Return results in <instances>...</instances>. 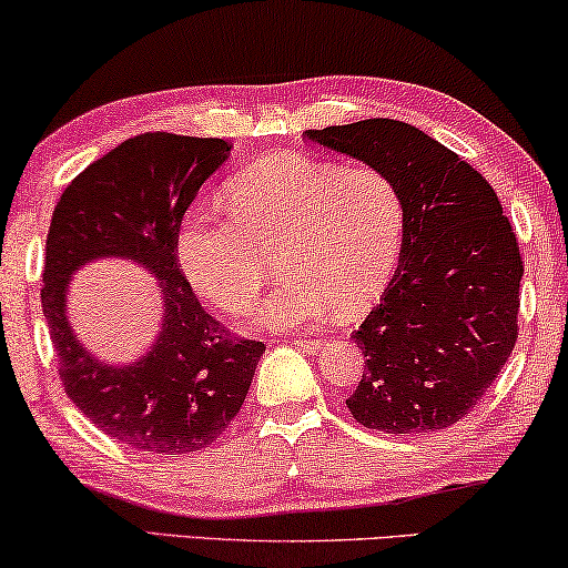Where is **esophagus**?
Masks as SVG:
<instances>
[{
    "instance_id": "obj_1",
    "label": "esophagus",
    "mask_w": 568,
    "mask_h": 568,
    "mask_svg": "<svg viewBox=\"0 0 568 568\" xmlns=\"http://www.w3.org/2000/svg\"><path fill=\"white\" fill-rule=\"evenodd\" d=\"M293 344L298 346V349H303V352H316L318 346H321V338H311V336H298V338H293Z\"/></svg>"
}]
</instances>
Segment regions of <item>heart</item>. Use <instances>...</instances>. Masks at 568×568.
<instances>
[{
    "mask_svg": "<svg viewBox=\"0 0 568 568\" xmlns=\"http://www.w3.org/2000/svg\"><path fill=\"white\" fill-rule=\"evenodd\" d=\"M230 216L193 209L175 234V260L201 298L244 316L273 273L287 281L257 313L267 328L357 316L395 273L405 203L390 175L308 155L262 160L226 185Z\"/></svg>",
    "mask_w": 568,
    "mask_h": 568,
    "instance_id": "heart-1",
    "label": "heart"
}]
</instances>
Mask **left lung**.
<instances>
[{
    "label": "left lung",
    "mask_w": 568,
    "mask_h": 568,
    "mask_svg": "<svg viewBox=\"0 0 568 568\" xmlns=\"http://www.w3.org/2000/svg\"><path fill=\"white\" fill-rule=\"evenodd\" d=\"M303 138L385 171L405 203L400 262L352 334L367 362L346 408L385 434L454 426L518 342L523 257L500 199L467 160L413 124L365 120Z\"/></svg>",
    "instance_id": "obj_1"
}]
</instances>
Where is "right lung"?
<instances>
[{
  "label": "right lung",
  "instance_id": "right-lung-1",
  "mask_svg": "<svg viewBox=\"0 0 568 568\" xmlns=\"http://www.w3.org/2000/svg\"><path fill=\"white\" fill-rule=\"evenodd\" d=\"M230 150L219 138L138 134L75 175L50 219L40 301L58 375L83 416L138 452L191 454L222 438L265 352L203 311L175 260L183 214ZM97 256L140 261L161 281L164 324L134 366H101L64 318L67 281Z\"/></svg>",
  "mask_w": 568,
  "mask_h": 568
}]
</instances>
